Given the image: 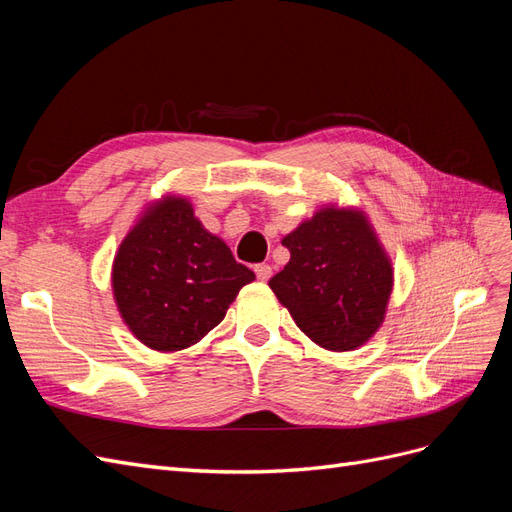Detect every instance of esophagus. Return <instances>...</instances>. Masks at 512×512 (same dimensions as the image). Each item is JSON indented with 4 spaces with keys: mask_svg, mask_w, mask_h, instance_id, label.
Segmentation results:
<instances>
[{
    "mask_svg": "<svg viewBox=\"0 0 512 512\" xmlns=\"http://www.w3.org/2000/svg\"><path fill=\"white\" fill-rule=\"evenodd\" d=\"M254 271H256V277H258L260 282H267L269 277H271V273H273L269 265H256V267H254Z\"/></svg>",
    "mask_w": 512,
    "mask_h": 512,
    "instance_id": "esophagus-1",
    "label": "esophagus"
}]
</instances>
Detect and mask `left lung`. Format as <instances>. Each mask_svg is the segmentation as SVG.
I'll list each match as a JSON object with an SVG mask.
<instances>
[{"mask_svg": "<svg viewBox=\"0 0 512 512\" xmlns=\"http://www.w3.org/2000/svg\"><path fill=\"white\" fill-rule=\"evenodd\" d=\"M288 265L269 280L297 327L324 350L361 348L384 322L393 265L367 215L327 205L282 239Z\"/></svg>", "mask_w": 512, "mask_h": 512, "instance_id": "left-lung-1", "label": "left lung"}]
</instances>
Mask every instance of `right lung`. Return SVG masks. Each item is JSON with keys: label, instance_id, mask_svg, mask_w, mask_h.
<instances>
[{"label": "right lung", "instance_id": "obj_1", "mask_svg": "<svg viewBox=\"0 0 512 512\" xmlns=\"http://www.w3.org/2000/svg\"><path fill=\"white\" fill-rule=\"evenodd\" d=\"M254 280L181 196L147 207L113 260L119 314L138 342L158 352L200 342Z\"/></svg>", "mask_w": 512, "mask_h": 512}]
</instances>
